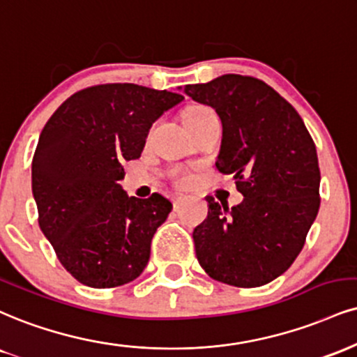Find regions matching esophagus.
<instances>
[{
  "label": "esophagus",
  "instance_id": "obj_1",
  "mask_svg": "<svg viewBox=\"0 0 357 357\" xmlns=\"http://www.w3.org/2000/svg\"><path fill=\"white\" fill-rule=\"evenodd\" d=\"M171 199H173V204H174V208H178V206L181 204L184 199H186V196H184L183 192H174V195H173V197H171Z\"/></svg>",
  "mask_w": 357,
  "mask_h": 357
}]
</instances>
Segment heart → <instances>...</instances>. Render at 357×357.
<instances>
[{
	"label": "heart",
	"instance_id": "1",
	"mask_svg": "<svg viewBox=\"0 0 357 357\" xmlns=\"http://www.w3.org/2000/svg\"><path fill=\"white\" fill-rule=\"evenodd\" d=\"M208 108H204V106H191V108H186L183 111V118H188V116H192V114H197V113H203Z\"/></svg>",
	"mask_w": 357,
	"mask_h": 357
}]
</instances>
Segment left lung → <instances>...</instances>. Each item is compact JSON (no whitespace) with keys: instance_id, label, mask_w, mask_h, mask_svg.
Masks as SVG:
<instances>
[{"instance_id":"8db88e82","label":"left lung","mask_w":357,"mask_h":357,"mask_svg":"<svg viewBox=\"0 0 357 357\" xmlns=\"http://www.w3.org/2000/svg\"><path fill=\"white\" fill-rule=\"evenodd\" d=\"M184 93L222 123L216 167L234 174L239 204L208 196V218L192 231L201 268L216 281L257 287L294 263L319 211L321 173L301 116L264 81L222 75Z\"/></svg>"}]
</instances>
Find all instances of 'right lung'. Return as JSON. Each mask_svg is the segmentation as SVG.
I'll return each instance as SVG.
<instances>
[{
	"label": "right lung",
	"instance_id": "obj_1",
	"mask_svg": "<svg viewBox=\"0 0 357 357\" xmlns=\"http://www.w3.org/2000/svg\"><path fill=\"white\" fill-rule=\"evenodd\" d=\"M181 94L132 83L81 89L43 128L31 166L40 227L68 273L105 289L135 281L173 204L128 196L124 161L137 160L153 123Z\"/></svg>",
	"mask_w": 357,
	"mask_h": 357
}]
</instances>
